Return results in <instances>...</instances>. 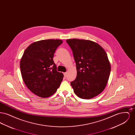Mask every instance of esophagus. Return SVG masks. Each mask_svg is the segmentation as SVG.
Segmentation results:
<instances>
[{"instance_id":"esophagus-1","label":"esophagus","mask_w":135,"mask_h":135,"mask_svg":"<svg viewBox=\"0 0 135 135\" xmlns=\"http://www.w3.org/2000/svg\"><path fill=\"white\" fill-rule=\"evenodd\" d=\"M64 77H66L67 75V72H65L64 73Z\"/></svg>"}]
</instances>
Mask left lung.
<instances>
[{"instance_id":"obj_1","label":"left lung","mask_w":135,"mask_h":135,"mask_svg":"<svg viewBox=\"0 0 135 135\" xmlns=\"http://www.w3.org/2000/svg\"><path fill=\"white\" fill-rule=\"evenodd\" d=\"M66 42L72 51L76 65V78L71 83L74 93L84 99L97 96L104 90L110 73L106 51L90 40L69 39Z\"/></svg>"}]
</instances>
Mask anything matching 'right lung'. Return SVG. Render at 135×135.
Masks as SVG:
<instances>
[{
	"mask_svg": "<svg viewBox=\"0 0 135 135\" xmlns=\"http://www.w3.org/2000/svg\"><path fill=\"white\" fill-rule=\"evenodd\" d=\"M63 41L42 40L32 43L24 51L20 61L22 78L27 87L41 98L52 96L59 88L64 75L57 70L53 58Z\"/></svg>",
	"mask_w": 135,
	"mask_h": 135,
	"instance_id": "obj_1",
	"label": "right lung"
}]
</instances>
